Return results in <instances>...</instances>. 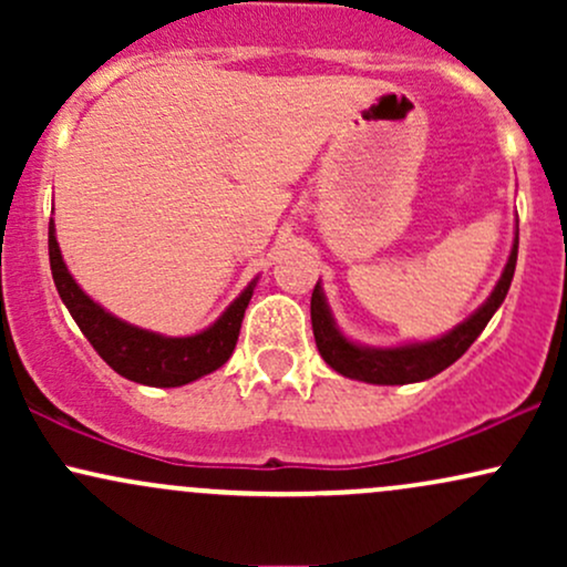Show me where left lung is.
Listing matches in <instances>:
<instances>
[{
	"instance_id": "left-lung-1",
	"label": "left lung",
	"mask_w": 567,
	"mask_h": 567,
	"mask_svg": "<svg viewBox=\"0 0 567 567\" xmlns=\"http://www.w3.org/2000/svg\"><path fill=\"white\" fill-rule=\"evenodd\" d=\"M517 245H519V229L514 231V245L509 252L501 279L493 288L487 301L480 306L474 315L466 317L464 322L455 324L445 336L432 338V341H415V343H400V347H365V343L351 341L341 333L330 311L328 298H324L322 285H315L311 292V330H315L317 349H320L322 360L328 362L336 373L347 375V379L379 383V386H402V383L426 381L432 375L442 373L451 368L466 349L477 341L483 333L485 324L496 315L498 306L504 303L506 292H509L514 266H517Z\"/></svg>"
}]
</instances>
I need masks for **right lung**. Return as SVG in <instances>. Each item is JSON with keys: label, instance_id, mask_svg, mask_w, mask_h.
<instances>
[{"label": "right lung", "instance_id": "add662e5", "mask_svg": "<svg viewBox=\"0 0 567 567\" xmlns=\"http://www.w3.org/2000/svg\"><path fill=\"white\" fill-rule=\"evenodd\" d=\"M48 247L58 296L66 303L84 338L103 357V362L120 375H125L127 381L162 389L184 386V383H192L218 370L231 357L258 277L226 306L224 315L210 328L199 330L194 336L173 338L130 324L103 309L101 303H95L71 277L69 266L63 264L53 220H50Z\"/></svg>", "mask_w": 567, "mask_h": 567}]
</instances>
